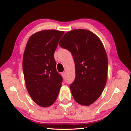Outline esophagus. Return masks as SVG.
I'll return each mask as SVG.
<instances>
[{
    "label": "esophagus",
    "mask_w": 131,
    "mask_h": 131,
    "mask_svg": "<svg viewBox=\"0 0 131 131\" xmlns=\"http://www.w3.org/2000/svg\"><path fill=\"white\" fill-rule=\"evenodd\" d=\"M61 76L62 77V78H65V75H66L65 72H62V73H61Z\"/></svg>",
    "instance_id": "34e87169"
}]
</instances>
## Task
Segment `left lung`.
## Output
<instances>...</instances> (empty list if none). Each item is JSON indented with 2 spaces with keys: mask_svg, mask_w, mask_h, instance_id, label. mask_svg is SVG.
Instances as JSON below:
<instances>
[{
  "mask_svg": "<svg viewBox=\"0 0 131 131\" xmlns=\"http://www.w3.org/2000/svg\"><path fill=\"white\" fill-rule=\"evenodd\" d=\"M58 44L74 58L72 95L79 104L91 105L101 95L107 82L108 60L101 40L90 30L75 29L65 33Z\"/></svg>",
  "mask_w": 131,
  "mask_h": 131,
  "instance_id": "8db88e82",
  "label": "left lung"
}]
</instances>
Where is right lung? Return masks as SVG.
I'll list each match as a JSON object with an SVG mask.
<instances>
[{"mask_svg":"<svg viewBox=\"0 0 131 131\" xmlns=\"http://www.w3.org/2000/svg\"><path fill=\"white\" fill-rule=\"evenodd\" d=\"M63 34L56 30L37 32L29 38L25 49L23 68L26 87L32 100L41 107L54 104L62 85L53 56Z\"/></svg>","mask_w":131,"mask_h":131,"instance_id":"add662e5","label":"right lung"}]
</instances>
